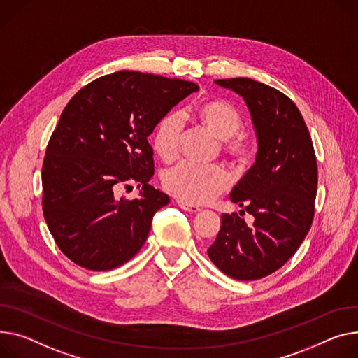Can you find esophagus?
Masks as SVG:
<instances>
[{
	"instance_id": "esophagus-1",
	"label": "esophagus",
	"mask_w": 358,
	"mask_h": 358,
	"mask_svg": "<svg viewBox=\"0 0 358 358\" xmlns=\"http://www.w3.org/2000/svg\"><path fill=\"white\" fill-rule=\"evenodd\" d=\"M177 204H178L182 210H185V211H188V213H199V211H200V207L196 206V204H189V203H185V201H181V200H178Z\"/></svg>"
}]
</instances>
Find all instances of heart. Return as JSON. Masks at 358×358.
Masks as SVG:
<instances>
[{
  "label": "heart",
  "instance_id": "b5f03b06",
  "mask_svg": "<svg viewBox=\"0 0 358 358\" xmlns=\"http://www.w3.org/2000/svg\"><path fill=\"white\" fill-rule=\"evenodd\" d=\"M199 121L214 135L222 138L224 152L245 161L253 151L252 138L241 131L242 115L224 99H207L193 110ZM182 121L178 113L165 115L155 127L152 147L164 161H171L178 154ZM230 184L227 173L220 165H196L180 162L162 176V185L171 196L189 204H204L224 193Z\"/></svg>",
  "mask_w": 358,
  "mask_h": 358
}]
</instances>
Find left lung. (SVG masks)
I'll use <instances>...</instances> for the list:
<instances>
[{
    "instance_id": "1",
    "label": "left lung",
    "mask_w": 358,
    "mask_h": 358,
    "mask_svg": "<svg viewBox=\"0 0 358 358\" xmlns=\"http://www.w3.org/2000/svg\"><path fill=\"white\" fill-rule=\"evenodd\" d=\"M216 83L241 94L252 116L256 161L230 200L245 208L239 214L248 211L255 222L248 226L237 213L223 214L207 253L227 276L255 280L287 264L311 229L317 158L303 117L287 94L248 78Z\"/></svg>"
}]
</instances>
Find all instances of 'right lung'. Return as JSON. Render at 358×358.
<instances>
[{
	"label": "right lung",
	"mask_w": 358,
	"mask_h": 358,
	"mask_svg": "<svg viewBox=\"0 0 358 358\" xmlns=\"http://www.w3.org/2000/svg\"><path fill=\"white\" fill-rule=\"evenodd\" d=\"M199 86L122 70L82 87L66 105L41 170L43 213L60 250L89 271L124 265L145 243L154 214L170 197L150 184L148 136ZM136 182L140 199L117 198Z\"/></svg>",
	"instance_id": "add662e5"
}]
</instances>
